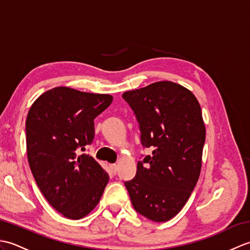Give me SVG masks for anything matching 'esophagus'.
<instances>
[{"label":"esophagus","mask_w":250,"mask_h":250,"mask_svg":"<svg viewBox=\"0 0 250 250\" xmlns=\"http://www.w3.org/2000/svg\"><path fill=\"white\" fill-rule=\"evenodd\" d=\"M110 171L113 174H117V171H118V166L117 164H110Z\"/></svg>","instance_id":"1"}]
</instances>
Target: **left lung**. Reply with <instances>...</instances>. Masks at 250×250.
<instances>
[{
	"mask_svg": "<svg viewBox=\"0 0 250 250\" xmlns=\"http://www.w3.org/2000/svg\"><path fill=\"white\" fill-rule=\"evenodd\" d=\"M122 98L134 111L143 147L153 149L125 186L137 213L167 221L183 208L200 176L205 142L201 106L190 90L172 82L153 83Z\"/></svg>",
	"mask_w": 250,
	"mask_h": 250,
	"instance_id": "left-lung-1",
	"label": "left lung"
}]
</instances>
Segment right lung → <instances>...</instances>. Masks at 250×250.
<instances>
[{
	"instance_id": "obj_1",
	"label": "right lung",
	"mask_w": 250,
	"mask_h": 250,
	"mask_svg": "<svg viewBox=\"0 0 250 250\" xmlns=\"http://www.w3.org/2000/svg\"><path fill=\"white\" fill-rule=\"evenodd\" d=\"M113 102L109 94L56 87L32 104L25 121L26 153L48 203L68 219H82L100 202L108 174L81 151L94 139V122Z\"/></svg>"
}]
</instances>
